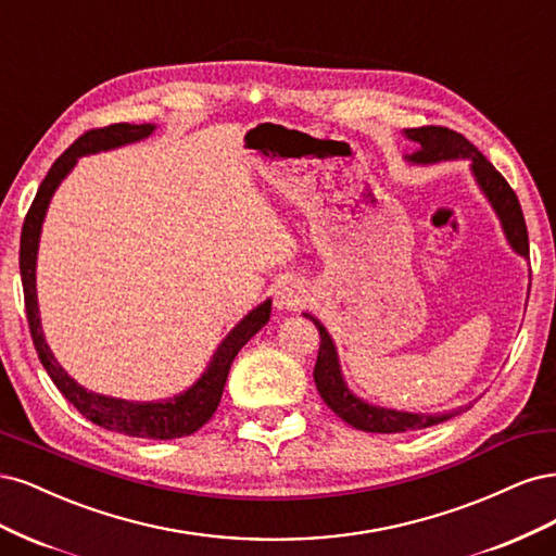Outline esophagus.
Returning <instances> with one entry per match:
<instances>
[{"instance_id": "esophagus-1", "label": "esophagus", "mask_w": 556, "mask_h": 556, "mask_svg": "<svg viewBox=\"0 0 556 556\" xmlns=\"http://www.w3.org/2000/svg\"><path fill=\"white\" fill-rule=\"evenodd\" d=\"M302 298H304V291L298 283H281L275 293V304L277 309H295L302 302Z\"/></svg>"}]
</instances>
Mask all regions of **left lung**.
I'll return each mask as SVG.
<instances>
[{"instance_id": "1", "label": "left lung", "mask_w": 556, "mask_h": 556, "mask_svg": "<svg viewBox=\"0 0 556 556\" xmlns=\"http://www.w3.org/2000/svg\"><path fill=\"white\" fill-rule=\"evenodd\" d=\"M404 134L408 140H414L420 146L414 154L406 156V161H410V164H439V161H455V159L471 161V173L476 177L480 191L485 193V199L494 207L501 228L506 232L508 244L519 256L527 258L529 236H527L525 214H522V207H519L515 191L504 180V175H501L467 138L453 129L418 127V129H406ZM304 316L314 320V326L318 328V334H320V346H318V357L314 367V381L318 388V395L324 397V402L334 410V414L351 427L363 429V432L395 434V432H410V429L432 427L457 416V410H447V414H408V410L374 406L361 397H355L342 376V367H339V355H337L332 337L328 334V330L318 318H314L312 314H304Z\"/></svg>"}]
</instances>
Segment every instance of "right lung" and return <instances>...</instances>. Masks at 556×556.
Masks as SVG:
<instances>
[{
	"instance_id": "1",
	"label": "right lung",
	"mask_w": 556,
	"mask_h": 556,
	"mask_svg": "<svg viewBox=\"0 0 556 556\" xmlns=\"http://www.w3.org/2000/svg\"><path fill=\"white\" fill-rule=\"evenodd\" d=\"M156 127L154 124H111V127L92 129L83 134L74 146H71L55 164L50 166L46 180L41 182L37 195H34L31 207L25 217L21 232V277L25 291V309L29 320V332L34 349L39 353V361L46 367L52 383L58 386L62 395L74 404L80 414L92 420L94 425L111 429V432L140 437V439H180L189 437L212 418L222 402V392L228 379V369L236 361L238 351L252 339L267 320H270L273 300L261 302L256 309L249 312L240 324L232 328L219 349L214 351L210 365L201 374V379L191 388L175 397L164 402H127L117 397H105L99 392H89L80 383H76L55 361L50 346L46 344L41 316H39V300H37V254H39V238L46 212L50 205L52 193L62 185L64 177L76 166V161L85 154H97L105 150H115L129 142L148 138Z\"/></svg>"
}]
</instances>
